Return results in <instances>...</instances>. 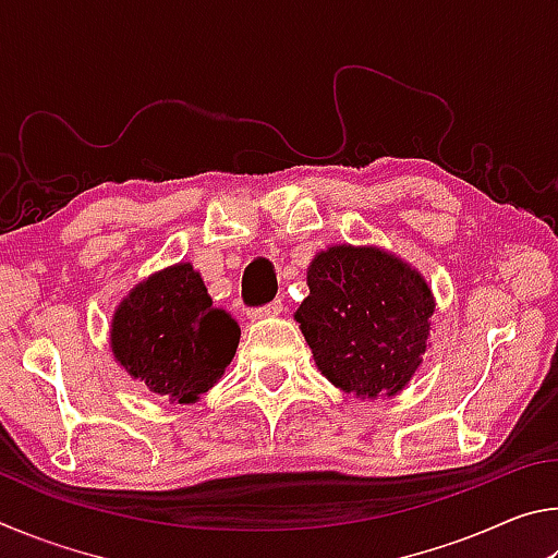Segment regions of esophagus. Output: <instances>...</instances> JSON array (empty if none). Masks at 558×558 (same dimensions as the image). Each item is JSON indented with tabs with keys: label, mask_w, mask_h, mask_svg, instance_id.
<instances>
[{
	"label": "esophagus",
	"mask_w": 558,
	"mask_h": 558,
	"mask_svg": "<svg viewBox=\"0 0 558 558\" xmlns=\"http://www.w3.org/2000/svg\"><path fill=\"white\" fill-rule=\"evenodd\" d=\"M280 313H282V302L276 300V302H270V305H266V307L251 310L248 319H268V317H278Z\"/></svg>",
	"instance_id": "1"
}]
</instances>
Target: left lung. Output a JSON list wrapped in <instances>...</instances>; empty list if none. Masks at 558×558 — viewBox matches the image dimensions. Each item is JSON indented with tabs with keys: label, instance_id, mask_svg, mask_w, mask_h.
Wrapping results in <instances>:
<instances>
[{
	"label": "left lung",
	"instance_id": "1",
	"mask_svg": "<svg viewBox=\"0 0 558 558\" xmlns=\"http://www.w3.org/2000/svg\"><path fill=\"white\" fill-rule=\"evenodd\" d=\"M295 313L317 369L356 399H391L421 369L436 298L418 268L379 245L335 243L307 266Z\"/></svg>",
	"mask_w": 558,
	"mask_h": 558
}]
</instances>
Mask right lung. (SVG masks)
<instances>
[{
	"label": "right lung",
	"instance_id": "add662e5",
	"mask_svg": "<svg viewBox=\"0 0 558 558\" xmlns=\"http://www.w3.org/2000/svg\"><path fill=\"white\" fill-rule=\"evenodd\" d=\"M241 329L214 307L192 263H174L140 280L118 302L110 349L132 379L169 403H196L231 364Z\"/></svg>",
	"mask_w": 558,
	"mask_h": 558
}]
</instances>
